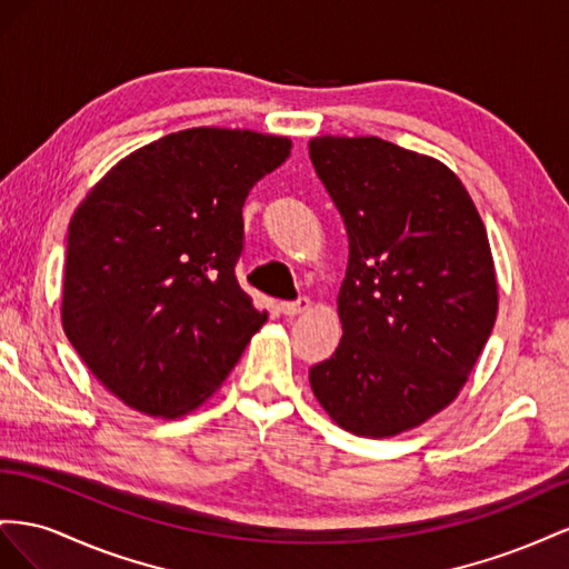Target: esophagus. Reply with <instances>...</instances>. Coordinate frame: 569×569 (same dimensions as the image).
Masks as SVG:
<instances>
[{
  "label": "esophagus",
  "mask_w": 569,
  "mask_h": 569,
  "mask_svg": "<svg viewBox=\"0 0 569 569\" xmlns=\"http://www.w3.org/2000/svg\"><path fill=\"white\" fill-rule=\"evenodd\" d=\"M307 310H310V300H307V298H298V300H286V302H281V312H283L286 317H296V315L307 312Z\"/></svg>",
  "instance_id": "34e87169"
}]
</instances>
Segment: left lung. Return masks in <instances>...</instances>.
<instances>
[{
  "mask_svg": "<svg viewBox=\"0 0 569 569\" xmlns=\"http://www.w3.org/2000/svg\"><path fill=\"white\" fill-rule=\"evenodd\" d=\"M348 231L343 338L310 369L321 408L357 436H396L456 400L489 340L498 286L469 192L441 161L381 138L310 140Z\"/></svg>",
  "mask_w": 569,
  "mask_h": 569,
  "instance_id": "left-lung-1",
  "label": "left lung"
}]
</instances>
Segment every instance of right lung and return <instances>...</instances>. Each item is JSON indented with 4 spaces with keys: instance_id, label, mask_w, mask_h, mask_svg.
Segmentation results:
<instances>
[{
    "instance_id": "right-lung-1",
    "label": "right lung",
    "mask_w": 569,
    "mask_h": 569,
    "mask_svg": "<svg viewBox=\"0 0 569 569\" xmlns=\"http://www.w3.org/2000/svg\"><path fill=\"white\" fill-rule=\"evenodd\" d=\"M288 154V138L188 128L121 159L76 209L63 331L128 408H198L267 321L236 279L242 204Z\"/></svg>"
}]
</instances>
